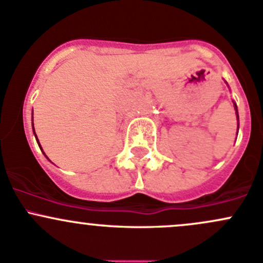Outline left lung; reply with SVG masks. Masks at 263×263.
Masks as SVG:
<instances>
[{
    "label": "left lung",
    "mask_w": 263,
    "mask_h": 263,
    "mask_svg": "<svg viewBox=\"0 0 263 263\" xmlns=\"http://www.w3.org/2000/svg\"><path fill=\"white\" fill-rule=\"evenodd\" d=\"M235 109H237V105H235ZM238 113V112H237Z\"/></svg>",
    "instance_id": "obj_1"
}]
</instances>
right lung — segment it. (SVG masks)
<instances>
[{"label":"right lung","mask_w":263,"mask_h":263,"mask_svg":"<svg viewBox=\"0 0 263 263\" xmlns=\"http://www.w3.org/2000/svg\"><path fill=\"white\" fill-rule=\"evenodd\" d=\"M33 129H34V126H33ZM34 134H35V131H34ZM35 137H36V135H35ZM36 140H38V139H36ZM38 145H39V146H41V144H39V141H38Z\"/></svg>","instance_id":"1"}]
</instances>
